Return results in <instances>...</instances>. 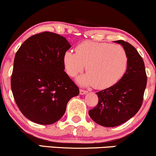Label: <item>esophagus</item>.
I'll use <instances>...</instances> for the list:
<instances>
[{
  "label": "esophagus",
  "instance_id": "1",
  "mask_svg": "<svg viewBox=\"0 0 156 156\" xmlns=\"http://www.w3.org/2000/svg\"><path fill=\"white\" fill-rule=\"evenodd\" d=\"M88 91H86V90H83V89H80V95H83V94H87Z\"/></svg>",
  "mask_w": 156,
  "mask_h": 156
}]
</instances>
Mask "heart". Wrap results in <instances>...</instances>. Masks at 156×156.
<instances>
[{"label":"heart","instance_id":"heart-1","mask_svg":"<svg viewBox=\"0 0 156 156\" xmlns=\"http://www.w3.org/2000/svg\"><path fill=\"white\" fill-rule=\"evenodd\" d=\"M76 52L67 51L63 54V64L69 76L76 77L83 72L77 82L81 86H94L106 89L123 78L128 67V55L119 44L85 41L76 47Z\"/></svg>","mask_w":156,"mask_h":156}]
</instances>
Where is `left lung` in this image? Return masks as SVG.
I'll list each match as a JSON object with an SVG mask.
<instances>
[{"instance_id":"8db88e82","label":"left lung","mask_w":156,"mask_h":156,"mask_svg":"<svg viewBox=\"0 0 156 156\" xmlns=\"http://www.w3.org/2000/svg\"><path fill=\"white\" fill-rule=\"evenodd\" d=\"M114 42L126 51V72L115 85L96 93L98 105L89 111L94 121L105 127L117 126L136 115L142 106L147 85L144 63L136 48L124 41Z\"/></svg>"}]
</instances>
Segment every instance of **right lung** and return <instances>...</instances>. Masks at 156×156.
Instances as JSON below:
<instances>
[{
    "mask_svg": "<svg viewBox=\"0 0 156 156\" xmlns=\"http://www.w3.org/2000/svg\"><path fill=\"white\" fill-rule=\"evenodd\" d=\"M70 47L65 37L44 32L27 38L16 51L11 87L19 109L30 121L55 123L69 100L79 94L65 72L63 54Z\"/></svg>",
    "mask_w": 156,
    "mask_h": 156,
    "instance_id": "1",
    "label": "right lung"
}]
</instances>
